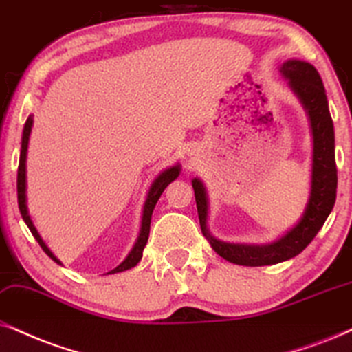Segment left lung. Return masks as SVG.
<instances>
[{"label": "left lung", "instance_id": "1", "mask_svg": "<svg viewBox=\"0 0 352 352\" xmlns=\"http://www.w3.org/2000/svg\"><path fill=\"white\" fill-rule=\"evenodd\" d=\"M283 78L300 100L310 120L314 151H312V180H310L309 201L300 219L279 239L263 245L255 243L222 242L211 235L208 229L209 203L206 188L199 179L191 180L197 199L201 232L217 255L242 266H265L286 261L304 250L312 242L318 230L330 216L336 199V162H335V128L328 109L327 92L318 71L307 61L287 60L281 65Z\"/></svg>", "mask_w": 352, "mask_h": 352}]
</instances>
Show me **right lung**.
<instances>
[{
  "label": "right lung",
  "mask_w": 352,
  "mask_h": 352,
  "mask_svg": "<svg viewBox=\"0 0 352 352\" xmlns=\"http://www.w3.org/2000/svg\"><path fill=\"white\" fill-rule=\"evenodd\" d=\"M32 124H34V118L32 115H29V118L25 120V124H24V130H22V143H21V155H19V168H17V203H19V211H21V216L22 219H24L25 224H28V228L30 229V232L35 237V240L38 242V245L43 248V252L47 253L48 256L52 258L53 261H56L58 265H61V261L58 260V258L53 255L50 248L45 245V242H43V239L40 237V234L37 232V229H35L32 219H30L29 216V209H28V148H29V140H30V133H32ZM180 175V164H177V166H172L166 168V170H162L159 173L157 177H155L153 184L149 186V191H148V197H146V201H144V206H143V216H141V228H140V234H138L136 237V242L133 248L128 253L126 258L120 263L117 268H113L112 271H109L107 274H115V273H122V271H126V270H131L133 266H136L138 263L141 261V258H143V250L146 247V243H148V239H149V229H151V217H153V211L155 208V203L159 201V198H161L162 191L167 188L168 184H172L173 180L177 179V177Z\"/></svg>",
  "instance_id": "add662e5"
}]
</instances>
